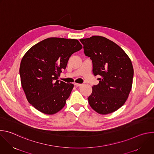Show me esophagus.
<instances>
[{"label": "esophagus", "mask_w": 154, "mask_h": 154, "mask_svg": "<svg viewBox=\"0 0 154 154\" xmlns=\"http://www.w3.org/2000/svg\"><path fill=\"white\" fill-rule=\"evenodd\" d=\"M74 85H75V86H81L82 85V84H80V83H74Z\"/></svg>", "instance_id": "34e87169"}]
</instances>
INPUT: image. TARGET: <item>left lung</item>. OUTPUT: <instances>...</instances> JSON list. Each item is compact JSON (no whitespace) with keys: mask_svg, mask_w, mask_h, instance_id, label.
<instances>
[{"mask_svg":"<svg viewBox=\"0 0 154 154\" xmlns=\"http://www.w3.org/2000/svg\"><path fill=\"white\" fill-rule=\"evenodd\" d=\"M80 41L85 55L92 60L94 75L100 77L88 98L89 104L99 114L112 113L128 97L134 77L132 63L122 48L105 37L93 36Z\"/></svg>","mask_w":154,"mask_h":154,"instance_id":"left-lung-1","label":"left lung"}]
</instances>
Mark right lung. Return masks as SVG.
Returning a JSON list of instances; mask_svg holds the SVG:
<instances>
[{"mask_svg":"<svg viewBox=\"0 0 154 154\" xmlns=\"http://www.w3.org/2000/svg\"><path fill=\"white\" fill-rule=\"evenodd\" d=\"M77 39L49 38L32 46L21 60V85L29 102L38 111L54 115L64 107L74 85L60 81L70 57L82 49Z\"/></svg>","mask_w":154,"mask_h":154,"instance_id":"obj_1","label":"right lung"}]
</instances>
